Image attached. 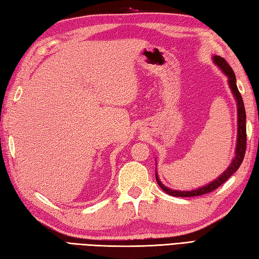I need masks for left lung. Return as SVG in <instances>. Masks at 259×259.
Returning <instances> with one entry per match:
<instances>
[{
  "mask_svg": "<svg viewBox=\"0 0 259 259\" xmlns=\"http://www.w3.org/2000/svg\"><path fill=\"white\" fill-rule=\"evenodd\" d=\"M213 61L216 63L219 68H221L225 74L228 76L229 80V85L230 89H232L234 96L237 100V106H238V137H237V148H236V157L233 160L232 164L227 168L226 171H225L222 176L210 183L209 185L201 187L199 189L192 190V191H179V190H172L170 188H167L166 186H163L160 180L158 179V177L156 176L157 183L158 185L160 186V188L167 192L168 195L170 196H175V197H196V196H201V195H206L211 192L212 190L217 189L219 186H222L225 181H226L230 176L236 172V170H238V168L240 167L241 162L244 160L245 157V152H246V144H247V135H246V111H245V106H244V101L243 98H241L240 92L238 91L237 84H236V75L234 73V71L232 69V67L227 63L226 60L222 57L214 56L213 57Z\"/></svg>",
  "mask_w": 259,
  "mask_h": 259,
  "instance_id": "8db88e82",
  "label": "left lung"
}]
</instances>
